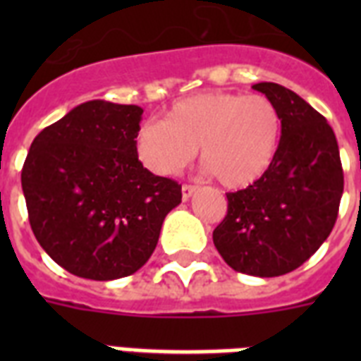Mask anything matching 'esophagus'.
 I'll list each match as a JSON object with an SVG mask.
<instances>
[{
	"mask_svg": "<svg viewBox=\"0 0 361 361\" xmlns=\"http://www.w3.org/2000/svg\"><path fill=\"white\" fill-rule=\"evenodd\" d=\"M197 191H198L197 185H183L181 187V198H183V200H189V198H191Z\"/></svg>",
	"mask_w": 361,
	"mask_h": 361,
	"instance_id": "1",
	"label": "esophagus"
}]
</instances>
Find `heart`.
Wrapping results in <instances>:
<instances>
[{"label": "heart", "instance_id": "1", "mask_svg": "<svg viewBox=\"0 0 361 361\" xmlns=\"http://www.w3.org/2000/svg\"><path fill=\"white\" fill-rule=\"evenodd\" d=\"M279 109L264 95L206 92L181 99L166 120L136 129V157L157 176H176L200 147V161L221 185L249 187L275 159L281 140Z\"/></svg>", "mask_w": 361, "mask_h": 361}]
</instances>
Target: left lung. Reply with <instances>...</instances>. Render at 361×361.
<instances>
[{"mask_svg": "<svg viewBox=\"0 0 361 361\" xmlns=\"http://www.w3.org/2000/svg\"><path fill=\"white\" fill-rule=\"evenodd\" d=\"M252 90L279 109V149L260 180L226 195L228 209L214 231V243L240 274L277 277L300 268L330 236L341 202L343 169L324 116L274 82Z\"/></svg>", "mask_w": 361, "mask_h": 361, "instance_id": "1", "label": "left lung"}]
</instances>
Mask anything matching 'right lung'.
I'll use <instances>...</instances> for the list:
<instances>
[{"instance_id":"right-lung-1","label":"right lung","mask_w":361,"mask_h":361,"mask_svg":"<svg viewBox=\"0 0 361 361\" xmlns=\"http://www.w3.org/2000/svg\"><path fill=\"white\" fill-rule=\"evenodd\" d=\"M136 104L87 101L31 142L22 169L31 231L69 274L112 281L152 257L181 185L144 169Z\"/></svg>"}]
</instances>
